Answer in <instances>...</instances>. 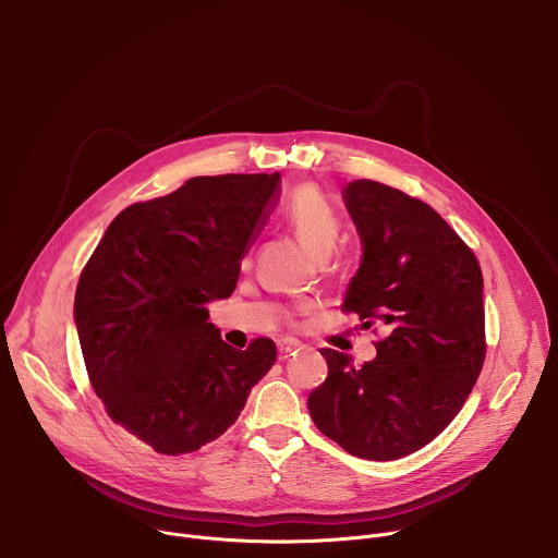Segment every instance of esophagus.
Here are the masks:
<instances>
[{
	"instance_id": "esophagus-1",
	"label": "esophagus",
	"mask_w": 558,
	"mask_h": 558,
	"mask_svg": "<svg viewBox=\"0 0 558 558\" xmlns=\"http://www.w3.org/2000/svg\"><path fill=\"white\" fill-rule=\"evenodd\" d=\"M302 347L298 344V342H293V340H287V342H278V355H280V360H287L289 355H293V353H298Z\"/></svg>"
}]
</instances>
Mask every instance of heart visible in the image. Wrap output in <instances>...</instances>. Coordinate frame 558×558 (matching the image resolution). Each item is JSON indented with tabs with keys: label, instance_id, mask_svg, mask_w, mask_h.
Instances as JSON below:
<instances>
[{
	"label": "heart",
	"instance_id": "b5f03b06",
	"mask_svg": "<svg viewBox=\"0 0 558 558\" xmlns=\"http://www.w3.org/2000/svg\"><path fill=\"white\" fill-rule=\"evenodd\" d=\"M284 216L313 254H331L340 233V218L331 201L315 185L295 187L284 203Z\"/></svg>",
	"mask_w": 558,
	"mask_h": 558
}]
</instances>
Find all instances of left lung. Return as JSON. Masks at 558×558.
Here are the masks:
<instances>
[{
	"mask_svg": "<svg viewBox=\"0 0 558 558\" xmlns=\"http://www.w3.org/2000/svg\"><path fill=\"white\" fill-rule=\"evenodd\" d=\"M344 203L364 256L342 311L386 336L362 366L320 349L329 375L306 404L313 424L347 452L392 461L433 441L482 373L484 276L472 250L424 201L364 179L347 185Z\"/></svg>",
	"mask_w": 558,
	"mask_h": 558,
	"instance_id": "8db88e82",
	"label": "left lung"
}]
</instances>
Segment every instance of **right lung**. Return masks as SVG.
<instances>
[{
    "label": "right lung",
    "instance_id": "add662e5",
    "mask_svg": "<svg viewBox=\"0 0 558 558\" xmlns=\"http://www.w3.org/2000/svg\"><path fill=\"white\" fill-rule=\"evenodd\" d=\"M280 174L196 177L125 207L78 276L74 323L106 413L161 454L218 439L276 362L256 338L231 349L207 323L267 220Z\"/></svg>",
    "mask_w": 558,
    "mask_h": 558
}]
</instances>
